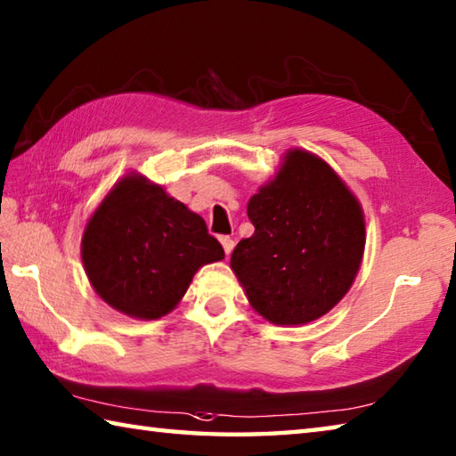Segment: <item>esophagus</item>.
I'll use <instances>...</instances> for the list:
<instances>
[{
    "mask_svg": "<svg viewBox=\"0 0 456 456\" xmlns=\"http://www.w3.org/2000/svg\"><path fill=\"white\" fill-rule=\"evenodd\" d=\"M219 241H221V245H223V251H225V255L229 256V255H231V251H233V247H235L233 239H231V237H221Z\"/></svg>",
    "mask_w": 456,
    "mask_h": 456,
    "instance_id": "34e87169",
    "label": "esophagus"
}]
</instances>
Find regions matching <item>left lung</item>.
<instances>
[{
    "label": "left lung",
    "instance_id": "obj_1",
    "mask_svg": "<svg viewBox=\"0 0 456 456\" xmlns=\"http://www.w3.org/2000/svg\"><path fill=\"white\" fill-rule=\"evenodd\" d=\"M247 215L255 233L237 243L231 269L263 319L305 325L349 293L365 253V213L325 159L289 149Z\"/></svg>",
    "mask_w": 456,
    "mask_h": 456
}]
</instances>
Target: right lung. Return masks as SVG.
Instances as JSON below:
<instances>
[{"label":"right lung","instance_id":"1","mask_svg":"<svg viewBox=\"0 0 456 456\" xmlns=\"http://www.w3.org/2000/svg\"><path fill=\"white\" fill-rule=\"evenodd\" d=\"M225 259L201 215L137 171L95 207L81 237L94 291L127 317L153 321L183 299L203 265Z\"/></svg>","mask_w":456,"mask_h":456}]
</instances>
